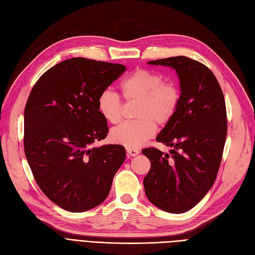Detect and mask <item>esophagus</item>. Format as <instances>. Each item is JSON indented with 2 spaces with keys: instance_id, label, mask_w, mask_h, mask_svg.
Segmentation results:
<instances>
[{
  "instance_id": "1",
  "label": "esophagus",
  "mask_w": 255,
  "mask_h": 255,
  "mask_svg": "<svg viewBox=\"0 0 255 255\" xmlns=\"http://www.w3.org/2000/svg\"><path fill=\"white\" fill-rule=\"evenodd\" d=\"M126 151H127L128 158L129 157H135L136 154L139 153V151L137 149H135V148H126Z\"/></svg>"
}]
</instances>
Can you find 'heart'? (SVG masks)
Here are the masks:
<instances>
[{
	"instance_id": "b5f03b06",
	"label": "heart",
	"mask_w": 255,
	"mask_h": 255,
	"mask_svg": "<svg viewBox=\"0 0 255 255\" xmlns=\"http://www.w3.org/2000/svg\"><path fill=\"white\" fill-rule=\"evenodd\" d=\"M127 101L137 102L134 122L123 123L111 130L114 143L126 148H138L155 133V124L165 126L174 119L181 102V91L174 81H164L161 74L139 69L121 85ZM98 111L106 121L117 124L122 119L123 106L120 96L106 89L98 96Z\"/></svg>"
}]
</instances>
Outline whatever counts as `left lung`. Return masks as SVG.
Here are the masks:
<instances>
[{
  "mask_svg": "<svg viewBox=\"0 0 255 255\" xmlns=\"http://www.w3.org/2000/svg\"><path fill=\"white\" fill-rule=\"evenodd\" d=\"M147 63L176 71L181 102L155 137L171 147L169 153L153 147L142 150L151 164L143 181L145 194L159 209L181 214L207 195L216 179L227 137L225 97L213 72L188 57Z\"/></svg>",
  "mask_w": 255,
  "mask_h": 255,
  "instance_id": "1",
  "label": "left lung"
}]
</instances>
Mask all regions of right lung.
Returning a JSON list of instances; mask_svg holds the SVG:
<instances>
[{
	"instance_id": "add662e5",
	"label": "right lung",
	"mask_w": 255,
	"mask_h": 255,
	"mask_svg": "<svg viewBox=\"0 0 255 255\" xmlns=\"http://www.w3.org/2000/svg\"><path fill=\"white\" fill-rule=\"evenodd\" d=\"M126 67L75 57L47 70L24 110V151L37 184L51 201L86 212L108 196L126 158L122 145L94 146L108 133L100 94Z\"/></svg>"
}]
</instances>
